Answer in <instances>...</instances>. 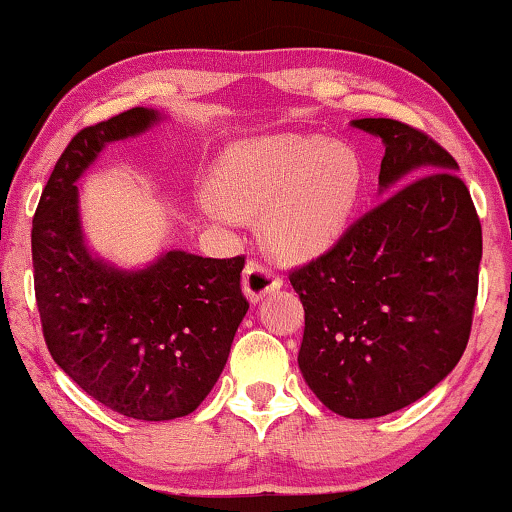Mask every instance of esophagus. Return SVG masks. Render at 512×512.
Wrapping results in <instances>:
<instances>
[{
	"label": "esophagus",
	"mask_w": 512,
	"mask_h": 512,
	"mask_svg": "<svg viewBox=\"0 0 512 512\" xmlns=\"http://www.w3.org/2000/svg\"><path fill=\"white\" fill-rule=\"evenodd\" d=\"M283 286V281L278 278L269 267H264L260 262H248L243 269V293L248 300L255 304L262 297L276 293Z\"/></svg>",
	"instance_id": "obj_1"
}]
</instances>
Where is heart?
<instances>
[{
	"label": "heart",
	"mask_w": 512,
	"mask_h": 512,
	"mask_svg": "<svg viewBox=\"0 0 512 512\" xmlns=\"http://www.w3.org/2000/svg\"><path fill=\"white\" fill-rule=\"evenodd\" d=\"M361 184L357 153L340 141L264 134L226 148L200 208L215 222L262 215V243L276 257L312 260L345 234Z\"/></svg>",
	"instance_id": "obj_1"
}]
</instances>
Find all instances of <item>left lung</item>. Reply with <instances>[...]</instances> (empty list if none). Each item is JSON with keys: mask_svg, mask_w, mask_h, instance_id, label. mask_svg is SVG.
Here are the masks:
<instances>
[{"mask_svg": "<svg viewBox=\"0 0 512 512\" xmlns=\"http://www.w3.org/2000/svg\"><path fill=\"white\" fill-rule=\"evenodd\" d=\"M349 125L383 141L385 198L290 274L304 307L297 364L326 409L380 418L425 397L463 357L482 226L442 146L390 118Z\"/></svg>", "mask_w": 512, "mask_h": 512, "instance_id": "8db88e82", "label": "left lung"}]
</instances>
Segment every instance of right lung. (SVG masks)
<instances>
[{
    "label": "right lung",
    "instance_id": "right-lung-1",
    "mask_svg": "<svg viewBox=\"0 0 512 512\" xmlns=\"http://www.w3.org/2000/svg\"><path fill=\"white\" fill-rule=\"evenodd\" d=\"M165 120L153 108H132L82 129L58 158L32 219L35 295L51 357L103 406L155 423L198 409L248 312L243 257L165 248L129 269L87 243L77 181L108 144Z\"/></svg>",
    "mask_w": 512,
    "mask_h": 512
}]
</instances>
